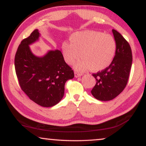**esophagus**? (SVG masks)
I'll use <instances>...</instances> for the list:
<instances>
[{"label": "esophagus", "instance_id": "esophagus-1", "mask_svg": "<svg viewBox=\"0 0 146 146\" xmlns=\"http://www.w3.org/2000/svg\"><path fill=\"white\" fill-rule=\"evenodd\" d=\"M74 76H75L76 78H78V77H80V76H82V74H80L79 72H75Z\"/></svg>", "mask_w": 146, "mask_h": 146}]
</instances>
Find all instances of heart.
<instances>
[{"label":"heart","mask_w":146,"mask_h":146,"mask_svg":"<svg viewBox=\"0 0 146 146\" xmlns=\"http://www.w3.org/2000/svg\"><path fill=\"white\" fill-rule=\"evenodd\" d=\"M70 41L62 43V55L69 64L82 55V59L74 64L78 71L103 70L110 64L115 56V40L110 35L95 31H80L72 35Z\"/></svg>","instance_id":"obj_1"}]
</instances>
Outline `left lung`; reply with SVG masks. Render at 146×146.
Segmentation results:
<instances>
[{
  "label": "left lung",
  "mask_w": 146,
  "mask_h": 146,
  "mask_svg": "<svg viewBox=\"0 0 146 146\" xmlns=\"http://www.w3.org/2000/svg\"><path fill=\"white\" fill-rule=\"evenodd\" d=\"M116 43L115 56L104 70L93 74L96 80L91 94L97 100L113 99L123 91L129 80L133 56L129 44L117 31L112 30Z\"/></svg>",
  "instance_id": "1"
}]
</instances>
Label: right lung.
Wrapping results in <instances>:
<instances>
[{"label":"right lung","instance_id":"obj_1","mask_svg":"<svg viewBox=\"0 0 146 146\" xmlns=\"http://www.w3.org/2000/svg\"><path fill=\"white\" fill-rule=\"evenodd\" d=\"M40 36L35 29L21 41L15 56V72L20 87L31 100L41 106L51 107L61 100L64 84L74 74L60 50H49L42 57L31 51L29 46Z\"/></svg>","mask_w":146,"mask_h":146}]
</instances>
